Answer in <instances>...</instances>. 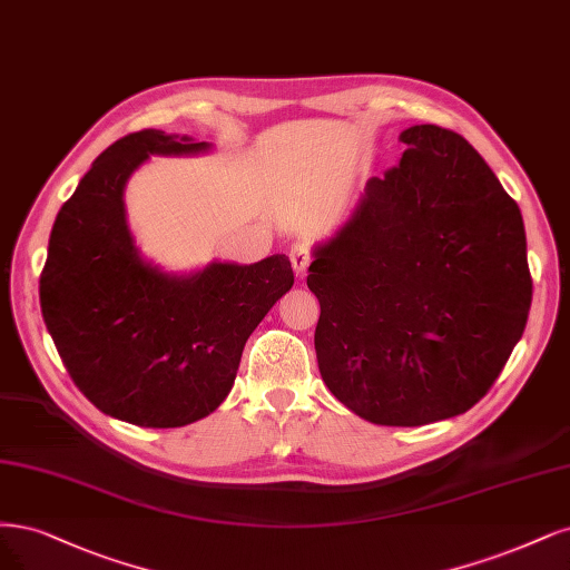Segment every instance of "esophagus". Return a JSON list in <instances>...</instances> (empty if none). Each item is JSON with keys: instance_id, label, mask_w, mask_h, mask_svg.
<instances>
[{"instance_id": "esophagus-1", "label": "esophagus", "mask_w": 570, "mask_h": 570, "mask_svg": "<svg viewBox=\"0 0 570 570\" xmlns=\"http://www.w3.org/2000/svg\"><path fill=\"white\" fill-rule=\"evenodd\" d=\"M289 262H292L294 273H297L299 278H304L308 273V266H311V252L304 245H294L289 252Z\"/></svg>"}]
</instances>
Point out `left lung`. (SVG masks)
I'll use <instances>...</instances> for the list:
<instances>
[{"mask_svg": "<svg viewBox=\"0 0 570 570\" xmlns=\"http://www.w3.org/2000/svg\"><path fill=\"white\" fill-rule=\"evenodd\" d=\"M401 165L311 249L316 358L353 415L422 426L466 412L523 335L533 285L519 205L460 134L401 131Z\"/></svg>", "mask_w": 570, "mask_h": 570, "instance_id": "left-lung-1", "label": "left lung"}]
</instances>
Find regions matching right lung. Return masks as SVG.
<instances>
[{"instance_id":"1","label":"right lung","mask_w":570,"mask_h":570,"mask_svg":"<svg viewBox=\"0 0 570 570\" xmlns=\"http://www.w3.org/2000/svg\"><path fill=\"white\" fill-rule=\"evenodd\" d=\"M209 150L188 134H129L98 155L51 228L39 304L58 356L98 410L136 426H184L217 410L247 337L294 285L285 254L167 271L136 245L131 174L150 155Z\"/></svg>"}]
</instances>
